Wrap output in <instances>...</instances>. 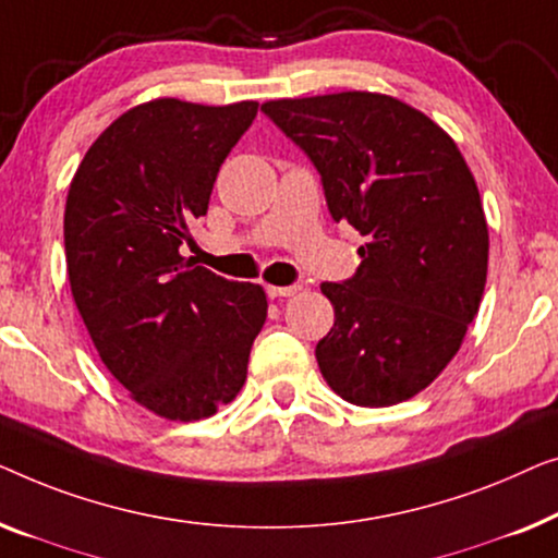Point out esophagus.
<instances>
[{"label": "esophagus", "instance_id": "1", "mask_svg": "<svg viewBox=\"0 0 558 558\" xmlns=\"http://www.w3.org/2000/svg\"><path fill=\"white\" fill-rule=\"evenodd\" d=\"M265 290H268L270 298H290L301 290V286H268Z\"/></svg>", "mask_w": 558, "mask_h": 558}]
</instances>
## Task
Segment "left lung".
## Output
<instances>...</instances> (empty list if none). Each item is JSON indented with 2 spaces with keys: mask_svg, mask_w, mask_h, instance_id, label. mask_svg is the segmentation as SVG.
Returning <instances> with one entry per match:
<instances>
[{
  "mask_svg": "<svg viewBox=\"0 0 558 558\" xmlns=\"http://www.w3.org/2000/svg\"><path fill=\"white\" fill-rule=\"evenodd\" d=\"M268 119L301 146L328 211L364 234L356 276L324 282L336 320L316 359L336 395L389 407L458 354L488 276V222L460 148L417 108L381 93L282 98Z\"/></svg>",
  "mask_w": 558,
  "mask_h": 558,
  "instance_id": "obj_1",
  "label": "left lung"
}]
</instances>
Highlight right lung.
<instances>
[{
  "instance_id": "1",
  "label": "right lung",
  "mask_w": 558,
  "mask_h": 558,
  "mask_svg": "<svg viewBox=\"0 0 558 558\" xmlns=\"http://www.w3.org/2000/svg\"><path fill=\"white\" fill-rule=\"evenodd\" d=\"M255 100L156 98L119 116L83 156L65 202L70 290L93 347L148 412L192 422L238 397L268 298L186 260L217 171Z\"/></svg>"
}]
</instances>
